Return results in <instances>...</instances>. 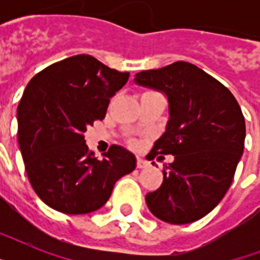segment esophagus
Instances as JSON below:
<instances>
[{"label":"esophagus","mask_w":260,"mask_h":260,"mask_svg":"<svg viewBox=\"0 0 260 260\" xmlns=\"http://www.w3.org/2000/svg\"><path fill=\"white\" fill-rule=\"evenodd\" d=\"M150 166V163L147 162V160H144V159L142 158H138V167L139 169H146V167Z\"/></svg>","instance_id":"1"}]
</instances>
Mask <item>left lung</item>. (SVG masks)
<instances>
[{
  "label": "left lung",
  "mask_w": 260,
  "mask_h": 260,
  "mask_svg": "<svg viewBox=\"0 0 260 260\" xmlns=\"http://www.w3.org/2000/svg\"><path fill=\"white\" fill-rule=\"evenodd\" d=\"M135 82L166 94L170 113L166 132L147 159L174 155V162L163 169L160 187L146 196L147 206L170 224L197 221L217 206L232 183L244 151L242 109L221 82L182 60L138 73Z\"/></svg>",
  "instance_id": "1"
}]
</instances>
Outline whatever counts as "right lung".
<instances>
[{
  "label": "right lung",
  "mask_w": 260,
  "mask_h": 260,
  "mask_svg": "<svg viewBox=\"0 0 260 260\" xmlns=\"http://www.w3.org/2000/svg\"><path fill=\"white\" fill-rule=\"evenodd\" d=\"M129 73L90 55L63 59L35 75L17 108L18 146L40 200L66 214H85L109 200L114 183L136 167L135 155L112 146L97 159L85 140L87 126L104 120L110 98Z\"/></svg>",
  "instance_id": "1"
}]
</instances>
